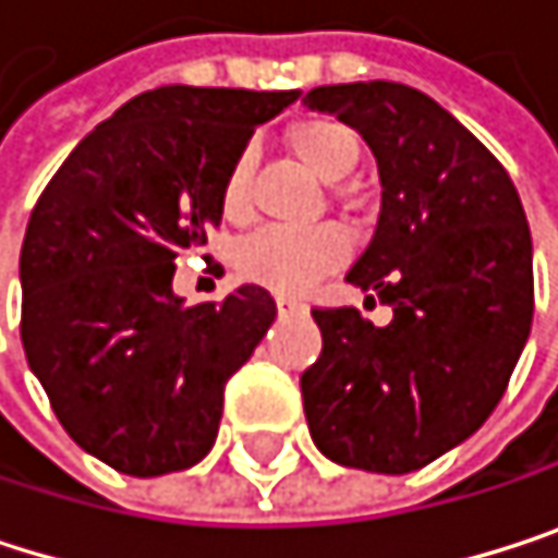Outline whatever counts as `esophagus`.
I'll list each match as a JSON object with an SVG mask.
<instances>
[{
    "label": "esophagus",
    "instance_id": "obj_1",
    "mask_svg": "<svg viewBox=\"0 0 558 558\" xmlns=\"http://www.w3.org/2000/svg\"><path fill=\"white\" fill-rule=\"evenodd\" d=\"M277 311H281L284 317H288V314H304V304H301V301H294V298H284V294H281V298H277Z\"/></svg>",
    "mask_w": 558,
    "mask_h": 558
}]
</instances>
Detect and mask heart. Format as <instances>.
I'll use <instances>...</instances> for the list:
<instances>
[{
  "mask_svg": "<svg viewBox=\"0 0 558 558\" xmlns=\"http://www.w3.org/2000/svg\"><path fill=\"white\" fill-rule=\"evenodd\" d=\"M291 153L324 182L347 179L360 156V136L353 126L333 117H304L288 126ZM251 198V153L241 149L221 182V208L228 218H241ZM350 254L347 234L333 225L284 228L270 225L244 238L234 251V264L244 277L281 294H304L320 274L340 267Z\"/></svg>",
  "mask_w": 558,
  "mask_h": 558,
  "instance_id": "1",
  "label": "heart"
}]
</instances>
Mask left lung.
<instances>
[{"mask_svg":"<svg viewBox=\"0 0 558 558\" xmlns=\"http://www.w3.org/2000/svg\"><path fill=\"white\" fill-rule=\"evenodd\" d=\"M304 104L376 156L383 208L347 281L392 320L314 311L320 360L301 376L314 445L343 468L409 474L497 409L533 324V241L497 156L428 94L396 81L314 87Z\"/></svg>","mask_w":558,"mask_h":558,"instance_id":"8db88e82","label":"left lung"}]
</instances>
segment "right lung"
Segmentation results:
<instances>
[{
	"mask_svg": "<svg viewBox=\"0 0 558 558\" xmlns=\"http://www.w3.org/2000/svg\"><path fill=\"white\" fill-rule=\"evenodd\" d=\"M301 90L169 84L97 123L45 185L22 241V347L64 432L130 477L198 464L225 383L277 317L241 284L221 304L172 291L175 254L221 221V182L254 126Z\"/></svg>",
	"mask_w": 558,
	"mask_h": 558,
	"instance_id": "add662e5",
	"label": "right lung"
}]
</instances>
